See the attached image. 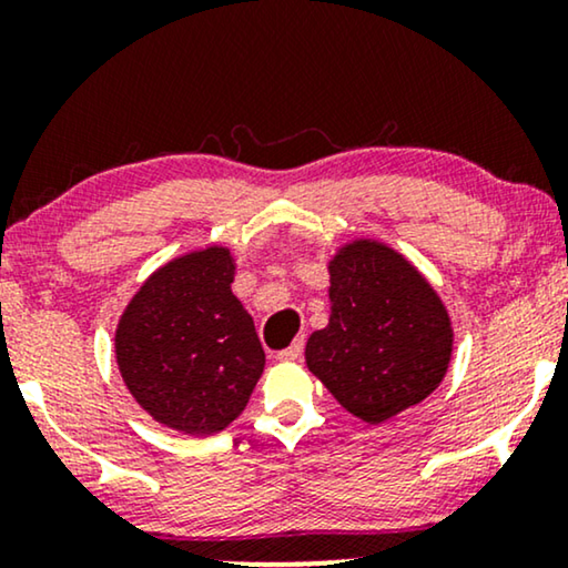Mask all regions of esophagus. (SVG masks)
I'll list each match as a JSON object with an SVG mask.
<instances>
[{
  "instance_id": "obj_1",
  "label": "esophagus",
  "mask_w": 568,
  "mask_h": 568,
  "mask_svg": "<svg viewBox=\"0 0 568 568\" xmlns=\"http://www.w3.org/2000/svg\"><path fill=\"white\" fill-rule=\"evenodd\" d=\"M302 348H305V341L297 338V341H294L292 346L282 348V352L276 354V359H278V362H294V359H300V356H302Z\"/></svg>"
}]
</instances>
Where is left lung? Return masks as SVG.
Listing matches in <instances>:
<instances>
[{"label":"left lung","mask_w":568,"mask_h":568,"mask_svg":"<svg viewBox=\"0 0 568 568\" xmlns=\"http://www.w3.org/2000/svg\"><path fill=\"white\" fill-rule=\"evenodd\" d=\"M325 268L331 315L307 338V369L372 426L429 398L455 344L453 321L429 278L375 237L346 240Z\"/></svg>","instance_id":"8db88e82"}]
</instances>
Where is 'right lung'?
I'll use <instances>...</instances> for the list:
<instances>
[{"label": "right lung", "mask_w": 568, "mask_h": 568, "mask_svg": "<svg viewBox=\"0 0 568 568\" xmlns=\"http://www.w3.org/2000/svg\"><path fill=\"white\" fill-rule=\"evenodd\" d=\"M227 245L185 251L144 278L115 323V364L142 410L168 429L212 437L243 414L266 354L232 292Z\"/></svg>", "instance_id": "right-lung-1"}]
</instances>
